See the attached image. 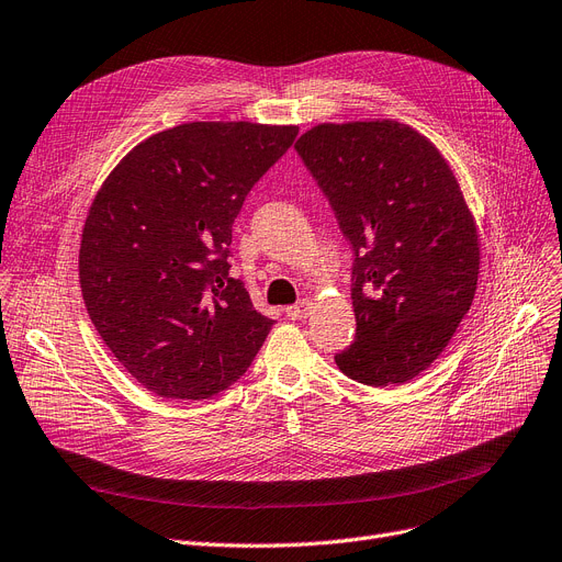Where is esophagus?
I'll return each instance as SVG.
<instances>
[{"label": "esophagus", "mask_w": 562, "mask_h": 562, "mask_svg": "<svg viewBox=\"0 0 562 562\" xmlns=\"http://www.w3.org/2000/svg\"><path fill=\"white\" fill-rule=\"evenodd\" d=\"M311 302L308 300H302V302H297V304H293V306H288L285 308V316L288 318H293V321H304V318H308L311 316Z\"/></svg>", "instance_id": "34e87169"}]
</instances>
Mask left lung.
I'll return each instance as SVG.
<instances>
[{
	"instance_id": "1",
	"label": "left lung",
	"mask_w": 562,
	"mask_h": 562,
	"mask_svg": "<svg viewBox=\"0 0 562 562\" xmlns=\"http://www.w3.org/2000/svg\"><path fill=\"white\" fill-rule=\"evenodd\" d=\"M352 246L350 348L334 355L371 387L408 383L473 304L480 239L438 147L392 120L318 124L295 143Z\"/></svg>"
}]
</instances>
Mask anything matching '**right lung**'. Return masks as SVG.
Wrapping results in <instances>:
<instances>
[{
    "mask_svg": "<svg viewBox=\"0 0 562 562\" xmlns=\"http://www.w3.org/2000/svg\"><path fill=\"white\" fill-rule=\"evenodd\" d=\"M297 126L191 122L154 133L87 212L80 288L117 362L166 398H210L254 362L274 321L231 277L233 223Z\"/></svg>",
    "mask_w": 562,
    "mask_h": 562,
    "instance_id": "1",
    "label": "right lung"
}]
</instances>
